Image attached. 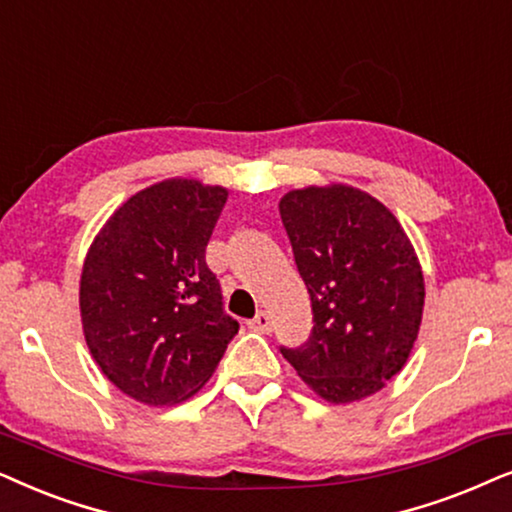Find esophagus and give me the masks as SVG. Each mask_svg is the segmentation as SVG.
<instances>
[{"mask_svg":"<svg viewBox=\"0 0 512 512\" xmlns=\"http://www.w3.org/2000/svg\"><path fill=\"white\" fill-rule=\"evenodd\" d=\"M248 325H250V330L262 332V335H267V332H271V316H269L267 311H260L255 318L250 320Z\"/></svg>","mask_w":512,"mask_h":512,"instance_id":"obj_1","label":"esophagus"}]
</instances>
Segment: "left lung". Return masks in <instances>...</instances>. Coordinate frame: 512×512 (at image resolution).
Listing matches in <instances>:
<instances>
[{"label":"left lung","mask_w":512,"mask_h":512,"mask_svg":"<svg viewBox=\"0 0 512 512\" xmlns=\"http://www.w3.org/2000/svg\"><path fill=\"white\" fill-rule=\"evenodd\" d=\"M313 330L283 358L327 403L381 391L403 370L424 313V274L384 203L346 185L306 187L278 203Z\"/></svg>","instance_id":"8db88e82"}]
</instances>
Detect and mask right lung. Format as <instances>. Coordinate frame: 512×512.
<instances>
[{
  "label": "right lung",
  "mask_w": 512,
  "mask_h": 512,
  "mask_svg": "<svg viewBox=\"0 0 512 512\" xmlns=\"http://www.w3.org/2000/svg\"><path fill=\"white\" fill-rule=\"evenodd\" d=\"M227 189L173 177L131 196L88 250L79 283L84 337L119 391L163 407L213 377L238 332L206 264Z\"/></svg>",
  "instance_id": "add662e5"
}]
</instances>
